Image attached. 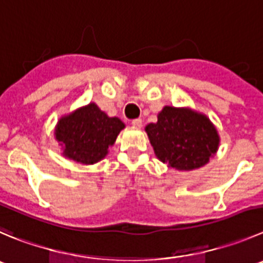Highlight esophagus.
<instances>
[{
	"instance_id": "34e87169",
	"label": "esophagus",
	"mask_w": 263,
	"mask_h": 263,
	"mask_svg": "<svg viewBox=\"0 0 263 263\" xmlns=\"http://www.w3.org/2000/svg\"><path fill=\"white\" fill-rule=\"evenodd\" d=\"M131 124L135 127V128H141V127H143V120L140 119V118H137V119L132 120Z\"/></svg>"
}]
</instances>
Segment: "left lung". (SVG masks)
<instances>
[{
	"label": "left lung",
	"mask_w": 263,
	"mask_h": 263,
	"mask_svg": "<svg viewBox=\"0 0 263 263\" xmlns=\"http://www.w3.org/2000/svg\"><path fill=\"white\" fill-rule=\"evenodd\" d=\"M159 161L176 170H193L209 162L219 137L210 120L190 109L166 106L158 122L145 128Z\"/></svg>",
	"instance_id": "1"
}]
</instances>
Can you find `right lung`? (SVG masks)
<instances>
[{
    "instance_id": "right-lung-1",
    "label": "right lung",
    "mask_w": 263,
    "mask_h": 263,
    "mask_svg": "<svg viewBox=\"0 0 263 263\" xmlns=\"http://www.w3.org/2000/svg\"><path fill=\"white\" fill-rule=\"evenodd\" d=\"M123 128L122 120L109 118L97 105L89 104L58 122L55 139L63 145L66 157L90 165L106 156Z\"/></svg>"
}]
</instances>
